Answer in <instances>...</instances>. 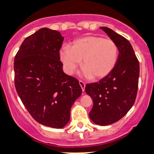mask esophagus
Wrapping results in <instances>:
<instances>
[{"instance_id":"esophagus-1","label":"esophagus","mask_w":154,"mask_h":154,"mask_svg":"<svg viewBox=\"0 0 154 154\" xmlns=\"http://www.w3.org/2000/svg\"><path fill=\"white\" fill-rule=\"evenodd\" d=\"M79 85H80V86H81L82 89V91H85V83L84 82H82V81H81V80H80Z\"/></svg>"}]
</instances>
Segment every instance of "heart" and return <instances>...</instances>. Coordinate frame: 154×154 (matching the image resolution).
<instances>
[{"label": "heart", "mask_w": 154, "mask_h": 154, "mask_svg": "<svg viewBox=\"0 0 154 154\" xmlns=\"http://www.w3.org/2000/svg\"><path fill=\"white\" fill-rule=\"evenodd\" d=\"M60 57L67 74L72 75L82 60V75L85 78L101 79L115 68L118 48L112 39L88 36L75 40L71 47H62Z\"/></svg>", "instance_id": "heart-1"}]
</instances>
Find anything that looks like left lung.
<instances>
[{"mask_svg": "<svg viewBox=\"0 0 154 154\" xmlns=\"http://www.w3.org/2000/svg\"><path fill=\"white\" fill-rule=\"evenodd\" d=\"M101 29L118 46V61L112 71L98 82L85 85L93 100L89 118L94 124L105 126L123 118L134 104L138 89L140 65L131 44L111 29Z\"/></svg>", "mask_w": 154, "mask_h": 154, "instance_id": "obj_1", "label": "left lung"}]
</instances>
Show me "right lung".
Instances as JSON below:
<instances>
[{
    "mask_svg": "<svg viewBox=\"0 0 154 154\" xmlns=\"http://www.w3.org/2000/svg\"><path fill=\"white\" fill-rule=\"evenodd\" d=\"M63 39L60 32L41 28L23 40L14 63L15 88L23 105L38 123L53 128L67 125L82 92L78 80L63 71Z\"/></svg>",
    "mask_w": 154,
    "mask_h": 154,
    "instance_id": "right-lung-1",
    "label": "right lung"
}]
</instances>
